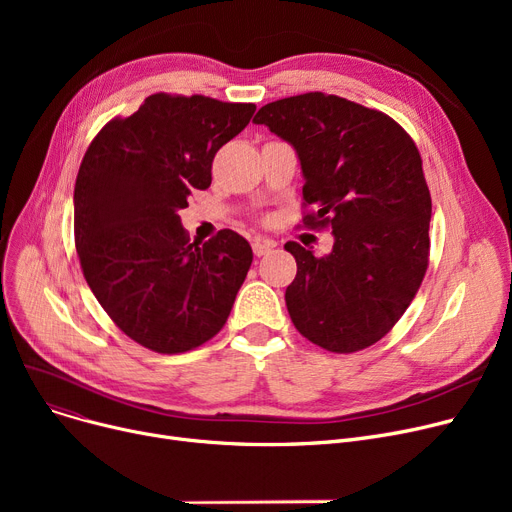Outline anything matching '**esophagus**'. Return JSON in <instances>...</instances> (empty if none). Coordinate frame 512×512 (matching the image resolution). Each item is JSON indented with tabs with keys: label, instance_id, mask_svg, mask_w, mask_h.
Instances as JSON below:
<instances>
[{
	"label": "esophagus",
	"instance_id": "esophagus-1",
	"mask_svg": "<svg viewBox=\"0 0 512 512\" xmlns=\"http://www.w3.org/2000/svg\"><path fill=\"white\" fill-rule=\"evenodd\" d=\"M274 249V242L272 240H253V253L257 257H263Z\"/></svg>",
	"mask_w": 512,
	"mask_h": 512
}]
</instances>
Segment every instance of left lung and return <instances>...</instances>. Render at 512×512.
Listing matches in <instances>:
<instances>
[{
    "label": "left lung",
    "instance_id": "obj_1",
    "mask_svg": "<svg viewBox=\"0 0 512 512\" xmlns=\"http://www.w3.org/2000/svg\"><path fill=\"white\" fill-rule=\"evenodd\" d=\"M253 122L301 159L303 207H313L303 226L334 234L326 257L284 245L297 259L292 324L330 353L363 351L407 311L429 263L432 197L419 149L390 116L319 91L267 103Z\"/></svg>",
    "mask_w": 512,
    "mask_h": 512
}]
</instances>
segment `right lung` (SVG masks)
I'll return each instance as SVG.
<instances>
[{
  "label": "right lung",
  "instance_id": "1",
  "mask_svg": "<svg viewBox=\"0 0 512 512\" xmlns=\"http://www.w3.org/2000/svg\"><path fill=\"white\" fill-rule=\"evenodd\" d=\"M255 103L155 93L107 122L80 161L74 242L85 280L114 324L161 355L218 334L253 261L220 230L191 242L178 211L211 184L215 153L249 124Z\"/></svg>",
  "mask_w": 512,
  "mask_h": 512
}]
</instances>
